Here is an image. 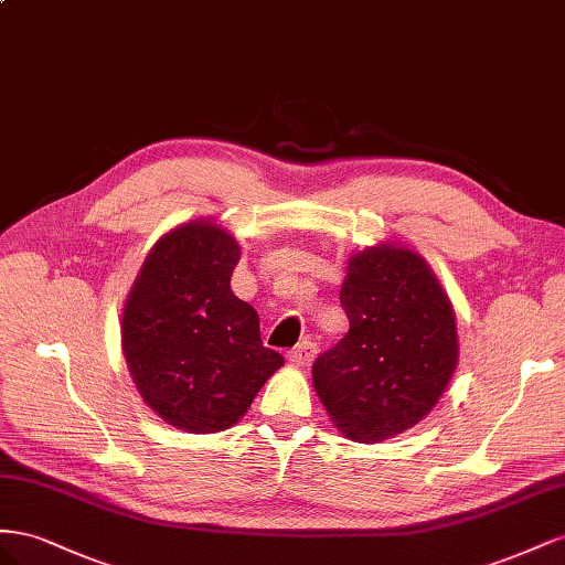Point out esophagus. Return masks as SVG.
<instances>
[{
  "label": "esophagus",
  "instance_id": "obj_1",
  "mask_svg": "<svg viewBox=\"0 0 565 565\" xmlns=\"http://www.w3.org/2000/svg\"><path fill=\"white\" fill-rule=\"evenodd\" d=\"M315 354H317V345L312 341H302L294 350H288V360L298 366H308L315 360Z\"/></svg>",
  "mask_w": 565,
  "mask_h": 565
}]
</instances>
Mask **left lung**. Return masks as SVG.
Here are the masks:
<instances>
[{
  "mask_svg": "<svg viewBox=\"0 0 565 565\" xmlns=\"http://www.w3.org/2000/svg\"><path fill=\"white\" fill-rule=\"evenodd\" d=\"M350 329L312 364L331 422L358 443L416 426L459 360L452 302L418 253L379 244L354 253L341 286Z\"/></svg>",
  "mask_w": 565,
  "mask_h": 565,
  "instance_id": "left-lung-1",
  "label": "left lung"
}]
</instances>
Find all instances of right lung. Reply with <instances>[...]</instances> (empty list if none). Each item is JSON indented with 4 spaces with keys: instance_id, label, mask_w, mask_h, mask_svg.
Returning <instances> with one entry per match:
<instances>
[{
    "instance_id": "add662e5",
    "label": "right lung",
    "mask_w": 565,
    "mask_h": 565,
    "mask_svg": "<svg viewBox=\"0 0 565 565\" xmlns=\"http://www.w3.org/2000/svg\"><path fill=\"white\" fill-rule=\"evenodd\" d=\"M236 238L193 220L143 260L122 310V352L143 402L174 428L234 426L284 364L263 345L260 319L232 294Z\"/></svg>"
}]
</instances>
